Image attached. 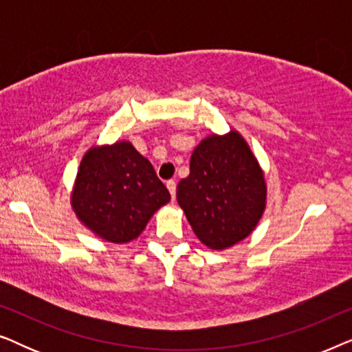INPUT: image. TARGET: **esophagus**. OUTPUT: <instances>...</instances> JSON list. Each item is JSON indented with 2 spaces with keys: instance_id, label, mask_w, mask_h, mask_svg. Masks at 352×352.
<instances>
[{
  "instance_id": "obj_1",
  "label": "esophagus",
  "mask_w": 352,
  "mask_h": 352,
  "mask_svg": "<svg viewBox=\"0 0 352 352\" xmlns=\"http://www.w3.org/2000/svg\"><path fill=\"white\" fill-rule=\"evenodd\" d=\"M166 187H168V190H170V194H171L173 199H175V197H176V182L173 181V179L166 181Z\"/></svg>"
}]
</instances>
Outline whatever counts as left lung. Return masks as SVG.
I'll use <instances>...</instances> for the list:
<instances>
[{
  "label": "left lung",
  "instance_id": "obj_1",
  "mask_svg": "<svg viewBox=\"0 0 352 352\" xmlns=\"http://www.w3.org/2000/svg\"><path fill=\"white\" fill-rule=\"evenodd\" d=\"M176 197L200 242L221 252L256 228L266 210L267 184L248 142L232 128L201 139Z\"/></svg>",
  "mask_w": 352,
  "mask_h": 352
}]
</instances>
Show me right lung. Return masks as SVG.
<instances>
[{"label":"right lung","mask_w":352,"mask_h":352,"mask_svg":"<svg viewBox=\"0 0 352 352\" xmlns=\"http://www.w3.org/2000/svg\"><path fill=\"white\" fill-rule=\"evenodd\" d=\"M170 200L152 163L129 141L89 147L70 194L80 223L115 245L136 240L153 213Z\"/></svg>","instance_id":"right-lung-1"}]
</instances>
